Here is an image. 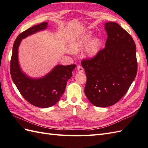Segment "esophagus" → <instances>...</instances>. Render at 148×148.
I'll list each match as a JSON object with an SVG mask.
<instances>
[{
	"mask_svg": "<svg viewBox=\"0 0 148 148\" xmlns=\"http://www.w3.org/2000/svg\"><path fill=\"white\" fill-rule=\"evenodd\" d=\"M84 68L82 66H81L78 65L77 66V71L79 72V73H82V72L84 71Z\"/></svg>",
	"mask_w": 148,
	"mask_h": 148,
	"instance_id": "34e87169",
	"label": "esophagus"
}]
</instances>
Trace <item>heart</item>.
<instances>
[{
	"mask_svg": "<svg viewBox=\"0 0 148 148\" xmlns=\"http://www.w3.org/2000/svg\"><path fill=\"white\" fill-rule=\"evenodd\" d=\"M92 36V32H87L79 37L73 38L69 42L68 49L71 53H77L82 49L84 48L90 40ZM101 41L99 38L96 37L90 41L85 48V55L88 58L94 56L99 50Z\"/></svg>",
	"mask_w": 148,
	"mask_h": 148,
	"instance_id": "heart-1",
	"label": "heart"
}]
</instances>
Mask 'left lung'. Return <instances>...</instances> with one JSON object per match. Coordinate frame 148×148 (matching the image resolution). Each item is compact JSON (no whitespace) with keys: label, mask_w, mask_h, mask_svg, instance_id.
Instances as JSON below:
<instances>
[{"label":"left lung","mask_w":148,"mask_h":148,"mask_svg":"<svg viewBox=\"0 0 148 148\" xmlns=\"http://www.w3.org/2000/svg\"><path fill=\"white\" fill-rule=\"evenodd\" d=\"M105 47L94 58L82 61L87 77L84 92L97 107L116 104L136 77V46L132 37L115 22L104 24Z\"/></svg>","instance_id":"obj_1"}]
</instances>
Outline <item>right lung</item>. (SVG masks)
Wrapping results in <instances>:
<instances>
[{"instance_id":"1","label":"right lung","mask_w":148,"mask_h":148,"mask_svg":"<svg viewBox=\"0 0 148 148\" xmlns=\"http://www.w3.org/2000/svg\"><path fill=\"white\" fill-rule=\"evenodd\" d=\"M48 23L35 25L22 32L16 38L12 47L10 72L13 82L28 103L35 106L47 108L60 101L65 90L68 80L72 77L75 64L56 65L45 76L31 78L21 69L18 61V48L22 39L47 28Z\"/></svg>"}]
</instances>
